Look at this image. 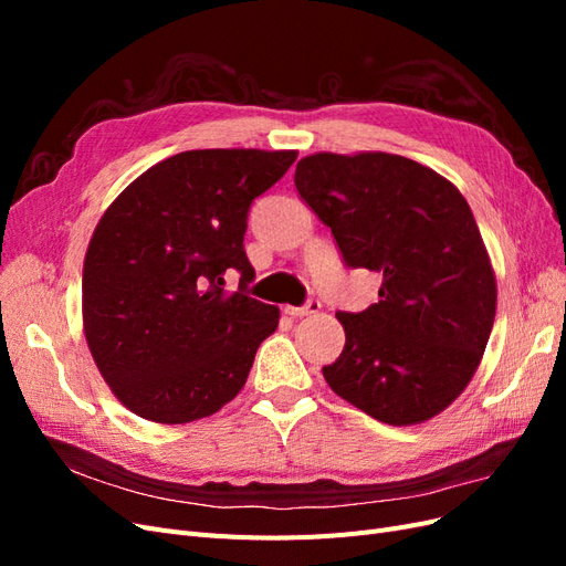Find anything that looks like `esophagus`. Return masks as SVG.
Here are the masks:
<instances>
[{
  "instance_id": "34e87169",
  "label": "esophagus",
  "mask_w": 566,
  "mask_h": 566,
  "mask_svg": "<svg viewBox=\"0 0 566 566\" xmlns=\"http://www.w3.org/2000/svg\"><path fill=\"white\" fill-rule=\"evenodd\" d=\"M283 312H285L287 316H293V318L314 316V314H318V312H321V302H318V300H310V302H306L304 306H290V304H285V306H283Z\"/></svg>"
}]
</instances>
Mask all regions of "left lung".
I'll return each mask as SVG.
<instances>
[{
    "label": "left lung",
    "instance_id": "left-lung-1",
    "mask_svg": "<svg viewBox=\"0 0 566 566\" xmlns=\"http://www.w3.org/2000/svg\"><path fill=\"white\" fill-rule=\"evenodd\" d=\"M295 186L352 269L382 273L380 300L339 312L345 349L323 366L331 389L387 424L449 408L482 361L495 273L468 200L434 169L391 153H314Z\"/></svg>",
    "mask_w": 566,
    "mask_h": 566
}]
</instances>
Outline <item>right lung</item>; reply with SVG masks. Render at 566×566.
<instances>
[{"label":"right lung","mask_w":566,"mask_h":566,"mask_svg":"<svg viewBox=\"0 0 566 566\" xmlns=\"http://www.w3.org/2000/svg\"><path fill=\"white\" fill-rule=\"evenodd\" d=\"M297 150H184L136 177L98 219L82 269V323L98 373L139 418H208L243 389L279 306L245 295L256 196ZM242 273L235 294L223 273Z\"/></svg>","instance_id":"right-lung-1"}]
</instances>
